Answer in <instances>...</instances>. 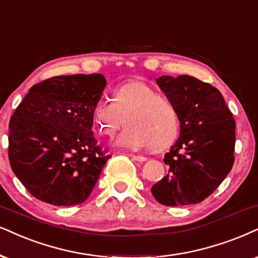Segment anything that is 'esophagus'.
<instances>
[{
	"label": "esophagus",
	"mask_w": 258,
	"mask_h": 258,
	"mask_svg": "<svg viewBox=\"0 0 258 258\" xmlns=\"http://www.w3.org/2000/svg\"><path fill=\"white\" fill-rule=\"evenodd\" d=\"M131 157H132V159H135V161L140 162V163L146 161V157H144V156H140V155H132Z\"/></svg>",
	"instance_id": "34e87169"
}]
</instances>
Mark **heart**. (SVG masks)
I'll list each match as a JSON object with an SVG mask.
<instances>
[{
  "label": "heart",
  "instance_id": "b5f03b06",
  "mask_svg": "<svg viewBox=\"0 0 258 258\" xmlns=\"http://www.w3.org/2000/svg\"><path fill=\"white\" fill-rule=\"evenodd\" d=\"M94 127L101 136L112 138L123 125L127 127L115 139L121 149L138 151L165 149L180 131V116L170 100L143 81L123 83L113 93V101L100 99L91 108Z\"/></svg>",
  "mask_w": 258,
  "mask_h": 258
}]
</instances>
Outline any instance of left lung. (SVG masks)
<instances>
[{
	"mask_svg": "<svg viewBox=\"0 0 258 258\" xmlns=\"http://www.w3.org/2000/svg\"><path fill=\"white\" fill-rule=\"evenodd\" d=\"M157 83L177 108L181 131L164 155L168 175L151 193L164 206L200 204L233 167L236 122L216 87L187 75L162 76Z\"/></svg>",
	"mask_w": 258,
	"mask_h": 258,
	"instance_id": "8db88e82",
	"label": "left lung"
}]
</instances>
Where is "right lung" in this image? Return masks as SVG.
Listing matches in <instances>:
<instances>
[{"instance_id": "1", "label": "right lung", "mask_w": 258, "mask_h": 258, "mask_svg": "<svg viewBox=\"0 0 258 258\" xmlns=\"http://www.w3.org/2000/svg\"><path fill=\"white\" fill-rule=\"evenodd\" d=\"M106 86L101 74L54 76L34 84L9 121L12 170L38 200L84 202L110 158L91 131V108Z\"/></svg>"}]
</instances>
